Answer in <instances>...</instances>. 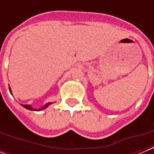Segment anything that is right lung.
<instances>
[{
  "instance_id": "1",
  "label": "right lung",
  "mask_w": 154,
  "mask_h": 154,
  "mask_svg": "<svg viewBox=\"0 0 154 154\" xmlns=\"http://www.w3.org/2000/svg\"><path fill=\"white\" fill-rule=\"evenodd\" d=\"M9 91H11L10 88H9ZM50 104H51V103H47V104H45L44 106H42V107L41 108V109H33V108H32L31 106H30V105H22L23 107L25 108V109H29V110H33V111H40V110L45 109L48 107V106H49Z\"/></svg>"
}]
</instances>
